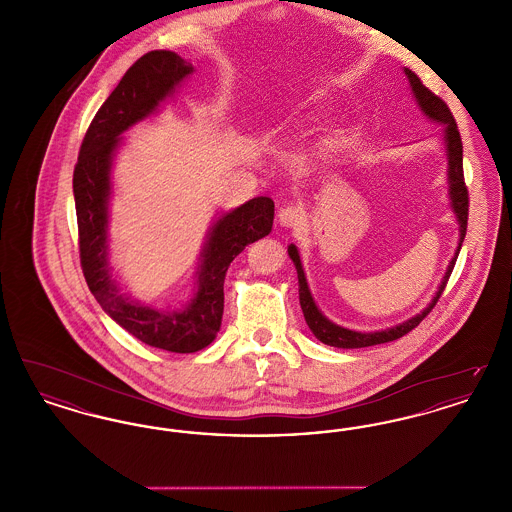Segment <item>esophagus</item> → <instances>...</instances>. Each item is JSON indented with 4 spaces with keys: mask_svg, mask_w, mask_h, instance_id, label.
Returning <instances> with one entry per match:
<instances>
[{
    "mask_svg": "<svg viewBox=\"0 0 512 512\" xmlns=\"http://www.w3.org/2000/svg\"><path fill=\"white\" fill-rule=\"evenodd\" d=\"M303 217H305L303 209L297 203H288V205L280 207V211H278V222L284 228H297V226H301Z\"/></svg>",
    "mask_w": 512,
    "mask_h": 512,
    "instance_id": "esophagus-1",
    "label": "esophagus"
}]
</instances>
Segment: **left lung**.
<instances>
[{
    "label": "left lung",
    "mask_w": 512,
    "mask_h": 512,
    "mask_svg": "<svg viewBox=\"0 0 512 512\" xmlns=\"http://www.w3.org/2000/svg\"><path fill=\"white\" fill-rule=\"evenodd\" d=\"M405 76L409 80L411 92H413L414 101L418 105V109L422 111V115L428 121L441 124L439 130V138L445 147V161H447V192H449V203L451 209L455 213V219L459 224V245L455 249V255L451 257L447 270L441 278V284L438 286V292L432 297V301L414 317L407 318L391 328L386 330H378V332H357V330H349L343 328L340 324L332 322L330 318L324 317L322 311L318 309L313 293L309 290V282L305 276V270L301 265V257L295 245H288V255L297 270V284H299V303L303 309V317L307 320V326L311 328V332L315 334L317 340L330 345V347H338V349H359V347H370V345H378V343H388V341L399 340L405 334H409L413 328L420 324V320L426 317L434 305L438 303L439 295L445 290V284L453 272L455 261L459 257L461 245L464 242V234H466V220H468V192L464 186L463 176V142H461V134L457 128V122L453 119L449 107L445 105L443 99L438 98L436 94H432L416 74L411 69H403Z\"/></svg>",
    "instance_id": "left-lung-1"
}]
</instances>
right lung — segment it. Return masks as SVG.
<instances>
[{
    "label": "right lung",
    "mask_w": 512,
    "mask_h": 512,
    "mask_svg": "<svg viewBox=\"0 0 512 512\" xmlns=\"http://www.w3.org/2000/svg\"><path fill=\"white\" fill-rule=\"evenodd\" d=\"M192 73V63L174 51L157 49L140 57L99 107L84 136L73 176L80 263L90 292L128 334L171 353H195L217 338L224 311L226 270L245 245L270 234L274 220V201L265 195L253 197L232 211H222L199 251L192 295L180 307H151L122 292L113 276L109 203L113 197L111 172L122 134L157 115Z\"/></svg>",
    "instance_id": "obj_1"
}]
</instances>
